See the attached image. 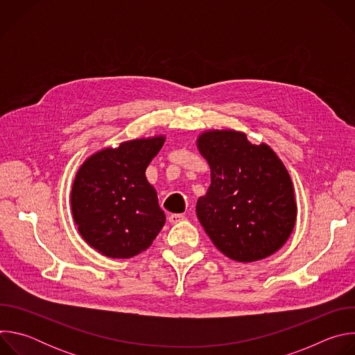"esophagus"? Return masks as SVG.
I'll return each mask as SVG.
<instances>
[{
    "label": "esophagus",
    "instance_id": "esophagus-1",
    "mask_svg": "<svg viewBox=\"0 0 355 355\" xmlns=\"http://www.w3.org/2000/svg\"><path fill=\"white\" fill-rule=\"evenodd\" d=\"M184 219H185V216L181 215V214H171V215L168 216V220H170V223H173V225H175V223H178V222H181V220H184Z\"/></svg>",
    "mask_w": 355,
    "mask_h": 355
}]
</instances>
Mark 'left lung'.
Masks as SVG:
<instances>
[{"label": "left lung", "instance_id": "left-lung-1", "mask_svg": "<svg viewBox=\"0 0 355 355\" xmlns=\"http://www.w3.org/2000/svg\"><path fill=\"white\" fill-rule=\"evenodd\" d=\"M211 167V187L198 199L196 215L225 256L251 263L284 245L296 220L291 177L264 143L244 133L212 130L198 139Z\"/></svg>", "mask_w": 355, "mask_h": 355}]
</instances>
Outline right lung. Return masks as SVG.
Masks as SVG:
<instances>
[{
    "instance_id": "add662e5",
    "label": "right lung",
    "mask_w": 355,
    "mask_h": 355,
    "mask_svg": "<svg viewBox=\"0 0 355 355\" xmlns=\"http://www.w3.org/2000/svg\"><path fill=\"white\" fill-rule=\"evenodd\" d=\"M164 137L137 139L104 148L80 167L71 191L74 222L101 254L130 259L144 251L166 223L146 168Z\"/></svg>"
}]
</instances>
